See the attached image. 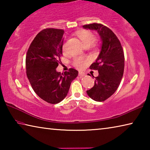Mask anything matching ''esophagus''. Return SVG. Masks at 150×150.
Instances as JSON below:
<instances>
[{
  "mask_svg": "<svg viewBox=\"0 0 150 150\" xmlns=\"http://www.w3.org/2000/svg\"><path fill=\"white\" fill-rule=\"evenodd\" d=\"M85 75V73H83V72H79V76L80 77H84Z\"/></svg>",
  "mask_w": 150,
  "mask_h": 150,
  "instance_id": "1",
  "label": "esophagus"
}]
</instances>
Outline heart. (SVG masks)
Segmentation results:
<instances>
[{
	"label": "heart",
	"mask_w": 150,
	"mask_h": 150,
	"mask_svg": "<svg viewBox=\"0 0 150 150\" xmlns=\"http://www.w3.org/2000/svg\"><path fill=\"white\" fill-rule=\"evenodd\" d=\"M79 38L82 42L84 46H91L96 41V36L89 30H83L77 33ZM63 50L65 51V46H63ZM88 63V59L83 57H76L73 62V65L77 69H83Z\"/></svg>",
	"instance_id": "obj_1"
}]
</instances>
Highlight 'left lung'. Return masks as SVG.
Segmentation results:
<instances>
[{"label":"left lung","instance_id":"8db88e82","mask_svg":"<svg viewBox=\"0 0 150 150\" xmlns=\"http://www.w3.org/2000/svg\"><path fill=\"white\" fill-rule=\"evenodd\" d=\"M83 27L96 30L102 39L100 54L90 66L91 69L98 70V76L95 77L93 87L87 91L93 100L102 102L115 93L121 82L124 69V51L120 40L108 27L98 23Z\"/></svg>","mask_w":150,"mask_h":150}]
</instances>
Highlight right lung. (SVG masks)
Segmentation results:
<instances>
[{
  "instance_id": "add662e5",
  "label": "right lung",
  "mask_w": 150,
  "mask_h": 150,
  "mask_svg": "<svg viewBox=\"0 0 150 150\" xmlns=\"http://www.w3.org/2000/svg\"><path fill=\"white\" fill-rule=\"evenodd\" d=\"M63 34L62 29H44L34 38L26 54V75L30 85L38 96L50 104L64 99L78 75L73 68L64 73L56 71L62 55Z\"/></svg>"
}]
</instances>
